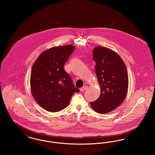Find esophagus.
<instances>
[{"label":"esophagus","instance_id":"esophagus-1","mask_svg":"<svg viewBox=\"0 0 155 155\" xmlns=\"http://www.w3.org/2000/svg\"><path fill=\"white\" fill-rule=\"evenodd\" d=\"M87 88H88L87 86H83L82 87H81V88H80V91H85L86 89H87Z\"/></svg>","mask_w":155,"mask_h":155}]
</instances>
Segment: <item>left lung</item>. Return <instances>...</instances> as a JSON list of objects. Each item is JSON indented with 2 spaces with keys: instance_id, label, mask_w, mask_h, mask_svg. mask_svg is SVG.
Masks as SVG:
<instances>
[{
  "instance_id": "left-lung-1",
  "label": "left lung",
  "mask_w": 155,
  "mask_h": 155,
  "mask_svg": "<svg viewBox=\"0 0 155 155\" xmlns=\"http://www.w3.org/2000/svg\"><path fill=\"white\" fill-rule=\"evenodd\" d=\"M93 58L101 95L90 104L96 112L105 114L116 109L124 100L128 87L127 70L121 58L110 49L95 47Z\"/></svg>"
}]
</instances>
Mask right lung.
Returning a JSON list of instances; mask_svg holds the SVG:
<instances>
[{
	"label": "right lung",
	"instance_id": "1",
	"mask_svg": "<svg viewBox=\"0 0 155 155\" xmlns=\"http://www.w3.org/2000/svg\"><path fill=\"white\" fill-rule=\"evenodd\" d=\"M75 49L71 45L49 49L39 56L32 66L31 92L37 103L46 110L57 112L64 109L74 93L80 91L64 68Z\"/></svg>",
	"mask_w": 155,
	"mask_h": 155
}]
</instances>
